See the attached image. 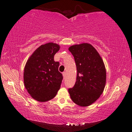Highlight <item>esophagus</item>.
<instances>
[{
  "mask_svg": "<svg viewBox=\"0 0 132 132\" xmlns=\"http://www.w3.org/2000/svg\"><path fill=\"white\" fill-rule=\"evenodd\" d=\"M62 75H63V78L64 79V78H65V77H66V72H63V73H62Z\"/></svg>",
  "mask_w": 132,
  "mask_h": 132,
  "instance_id": "34e87169",
  "label": "esophagus"
}]
</instances>
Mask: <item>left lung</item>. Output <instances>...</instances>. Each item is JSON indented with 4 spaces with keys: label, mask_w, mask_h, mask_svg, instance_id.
I'll use <instances>...</instances> for the list:
<instances>
[{
    "label": "left lung",
    "mask_w": 132,
    "mask_h": 132,
    "mask_svg": "<svg viewBox=\"0 0 132 132\" xmlns=\"http://www.w3.org/2000/svg\"><path fill=\"white\" fill-rule=\"evenodd\" d=\"M69 50L76 63L77 76L74 87L69 89L71 100L80 106L91 105L102 94L106 83L104 63L95 47L88 43L74 45Z\"/></svg>",
    "instance_id": "left-lung-1"
}]
</instances>
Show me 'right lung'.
I'll use <instances>...</instances> for the list:
<instances>
[{"label": "right lung", "instance_id": "add662e5", "mask_svg": "<svg viewBox=\"0 0 132 132\" xmlns=\"http://www.w3.org/2000/svg\"><path fill=\"white\" fill-rule=\"evenodd\" d=\"M59 45L49 43L39 46L28 60L24 68V83L28 92L38 102L54 98L60 88L62 74L58 71L60 63L54 56Z\"/></svg>", "mask_w": 132, "mask_h": 132}]
</instances>
